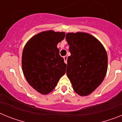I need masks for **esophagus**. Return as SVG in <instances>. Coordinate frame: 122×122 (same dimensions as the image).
Here are the masks:
<instances>
[{
    "label": "esophagus",
    "mask_w": 122,
    "mask_h": 122,
    "mask_svg": "<svg viewBox=\"0 0 122 122\" xmlns=\"http://www.w3.org/2000/svg\"><path fill=\"white\" fill-rule=\"evenodd\" d=\"M67 59H68V56H65L63 57V59H64V61H65V63H67Z\"/></svg>",
    "instance_id": "1"
}]
</instances>
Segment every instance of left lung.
Returning a JSON list of instances; mask_svg holds the SVG:
<instances>
[{"label": "left lung", "mask_w": 122, "mask_h": 122, "mask_svg": "<svg viewBox=\"0 0 122 122\" xmlns=\"http://www.w3.org/2000/svg\"><path fill=\"white\" fill-rule=\"evenodd\" d=\"M66 40L71 53L67 59L66 75L76 93L89 95L105 77L107 52L100 41L89 33H68Z\"/></svg>", "instance_id": "obj_1"}]
</instances>
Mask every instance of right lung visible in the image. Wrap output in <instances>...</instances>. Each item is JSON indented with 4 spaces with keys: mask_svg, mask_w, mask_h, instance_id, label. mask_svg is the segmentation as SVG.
<instances>
[{
    "mask_svg": "<svg viewBox=\"0 0 122 122\" xmlns=\"http://www.w3.org/2000/svg\"><path fill=\"white\" fill-rule=\"evenodd\" d=\"M65 32H40L27 41L22 51V68L27 81L43 95L54 90L66 71V65L57 46Z\"/></svg>",
    "mask_w": 122,
    "mask_h": 122,
    "instance_id": "1",
    "label": "right lung"
}]
</instances>
